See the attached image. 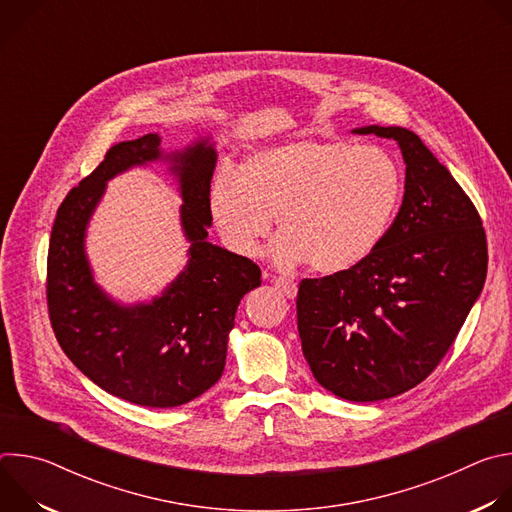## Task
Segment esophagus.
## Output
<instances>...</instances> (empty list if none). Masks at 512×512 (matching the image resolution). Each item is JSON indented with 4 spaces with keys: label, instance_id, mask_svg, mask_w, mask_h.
I'll return each mask as SVG.
<instances>
[{
    "label": "esophagus",
    "instance_id": "34e87169",
    "mask_svg": "<svg viewBox=\"0 0 512 512\" xmlns=\"http://www.w3.org/2000/svg\"><path fill=\"white\" fill-rule=\"evenodd\" d=\"M273 283H275V287L281 291V294H283L285 298L294 300V298L298 296V285H296V281H291V279H287V277H275Z\"/></svg>",
    "mask_w": 512,
    "mask_h": 512
}]
</instances>
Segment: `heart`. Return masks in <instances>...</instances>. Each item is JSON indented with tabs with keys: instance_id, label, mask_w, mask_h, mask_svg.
Returning a JSON list of instances; mask_svg holds the SVG:
<instances>
[{
	"instance_id": "b5f03b06",
	"label": "heart",
	"mask_w": 512,
	"mask_h": 512,
	"mask_svg": "<svg viewBox=\"0 0 512 512\" xmlns=\"http://www.w3.org/2000/svg\"><path fill=\"white\" fill-rule=\"evenodd\" d=\"M401 198L395 160L377 145L294 139L255 150L239 174L223 170L208 186L216 231L239 255H255L273 214L283 265L308 261L342 273L381 243Z\"/></svg>"
}]
</instances>
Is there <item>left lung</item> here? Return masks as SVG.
<instances>
[{
  "instance_id": "1",
  "label": "left lung",
  "mask_w": 512,
  "mask_h": 512,
  "mask_svg": "<svg viewBox=\"0 0 512 512\" xmlns=\"http://www.w3.org/2000/svg\"><path fill=\"white\" fill-rule=\"evenodd\" d=\"M352 133L399 143L403 204L367 259L302 279L296 304L314 379L371 403L417 387L440 364L484 287L488 249L472 200L419 135L381 125Z\"/></svg>"
}]
</instances>
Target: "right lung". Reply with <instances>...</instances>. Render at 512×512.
<instances>
[{"mask_svg": "<svg viewBox=\"0 0 512 512\" xmlns=\"http://www.w3.org/2000/svg\"><path fill=\"white\" fill-rule=\"evenodd\" d=\"M162 137L121 141L62 200L48 247V314L64 354L103 391L143 407H178L208 391L225 371L229 334L261 269L208 241V186L216 168L210 137L166 154ZM152 161L169 164L183 196L189 263L152 303L121 305L94 281L84 239L106 182Z\"/></svg>", "mask_w": 512, "mask_h": 512, "instance_id": "right-lung-1", "label": "right lung"}]
</instances>
